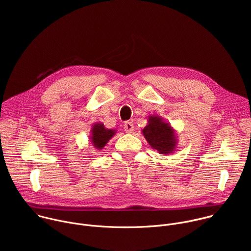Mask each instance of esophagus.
Returning a JSON list of instances; mask_svg holds the SVG:
<instances>
[{
	"instance_id": "34e87169",
	"label": "esophagus",
	"mask_w": 251,
	"mask_h": 251,
	"mask_svg": "<svg viewBox=\"0 0 251 251\" xmlns=\"http://www.w3.org/2000/svg\"><path fill=\"white\" fill-rule=\"evenodd\" d=\"M124 130H125L127 133L133 132V130H134V125H133V123H132V122H129V121L125 122V124H124Z\"/></svg>"
}]
</instances>
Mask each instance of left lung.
<instances>
[{
    "mask_svg": "<svg viewBox=\"0 0 251 251\" xmlns=\"http://www.w3.org/2000/svg\"><path fill=\"white\" fill-rule=\"evenodd\" d=\"M149 145L160 154L173 153L177 144V139L174 128L163 121L160 116H149L147 126L142 130Z\"/></svg>",
    "mask_w": 251,
    "mask_h": 251,
    "instance_id": "obj_1",
    "label": "left lung"
}]
</instances>
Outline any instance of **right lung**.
<instances>
[{"label":"right lung","mask_w":251,"mask_h":251,"mask_svg":"<svg viewBox=\"0 0 251 251\" xmlns=\"http://www.w3.org/2000/svg\"><path fill=\"white\" fill-rule=\"evenodd\" d=\"M115 133L116 131L113 129L105 128L103 123H95L92 126L90 141L97 150H102L107 144V142L115 135Z\"/></svg>","instance_id":"1"}]
</instances>
